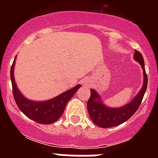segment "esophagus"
Returning a JSON list of instances; mask_svg holds the SVG:
<instances>
[{
    "label": "esophagus",
    "mask_w": 158,
    "mask_h": 158,
    "mask_svg": "<svg viewBox=\"0 0 158 158\" xmlns=\"http://www.w3.org/2000/svg\"><path fill=\"white\" fill-rule=\"evenodd\" d=\"M91 82L92 81H90L89 78H85V79H84V80L82 81V85H83L86 89H90V87H91L92 85Z\"/></svg>",
    "instance_id": "34e87169"
}]
</instances>
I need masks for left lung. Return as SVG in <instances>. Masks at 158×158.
Returning a JSON list of instances; mask_svg holds the SVG:
<instances>
[{"label":"left lung","instance_id":"obj_1","mask_svg":"<svg viewBox=\"0 0 158 158\" xmlns=\"http://www.w3.org/2000/svg\"><path fill=\"white\" fill-rule=\"evenodd\" d=\"M134 59L141 65L143 70V85L140 91L130 103L120 107H110L102 101L100 96L94 89H90L91 96L88 100L87 108L92 121L101 128H109L120 125L128 120L136 112L140 106L147 88V75L145 69L143 57L135 50Z\"/></svg>","mask_w":158,"mask_h":158}]
</instances>
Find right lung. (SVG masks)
I'll use <instances>...</instances> for the list:
<instances>
[{
	"instance_id": "add662e5",
	"label": "right lung",
	"mask_w": 158,
	"mask_h": 158,
	"mask_svg": "<svg viewBox=\"0 0 158 158\" xmlns=\"http://www.w3.org/2000/svg\"><path fill=\"white\" fill-rule=\"evenodd\" d=\"M16 56L11 67L10 77L12 81V93L14 99L19 110L27 118L41 124H51L56 122L63 114L67 103L76 93L81 85L64 92L62 94L51 100L45 101H35L25 97L17 88L14 79V65L16 63Z\"/></svg>"
}]
</instances>
